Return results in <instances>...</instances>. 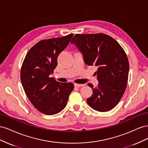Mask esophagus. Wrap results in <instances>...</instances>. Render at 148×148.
<instances>
[{
  "instance_id": "esophagus-1",
  "label": "esophagus",
  "mask_w": 148,
  "mask_h": 148,
  "mask_svg": "<svg viewBox=\"0 0 148 148\" xmlns=\"http://www.w3.org/2000/svg\"><path fill=\"white\" fill-rule=\"evenodd\" d=\"M74 86H75V87L79 88V87L83 86H84V84H77V83H75V84H74Z\"/></svg>"
}]
</instances>
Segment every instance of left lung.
I'll list each match as a JSON object with an SVG mask.
<instances>
[{
	"label": "left lung",
	"mask_w": 148,
	"mask_h": 148,
	"mask_svg": "<svg viewBox=\"0 0 148 148\" xmlns=\"http://www.w3.org/2000/svg\"><path fill=\"white\" fill-rule=\"evenodd\" d=\"M71 42L82 52L85 63L97 67L95 73L97 86L88 84L92 89V96L87 99L88 105L99 112L112 110L118 104L127 85L129 62L123 49L104 33L77 34Z\"/></svg>",
	"instance_id": "left-lung-1"
}]
</instances>
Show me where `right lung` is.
<instances>
[{"label": "right lung", "mask_w": 148, "mask_h": 148, "mask_svg": "<svg viewBox=\"0 0 148 148\" xmlns=\"http://www.w3.org/2000/svg\"><path fill=\"white\" fill-rule=\"evenodd\" d=\"M73 35L39 41L29 49L22 64L20 78L26 95L35 108L44 114L60 112L73 90L72 83H60L49 77L57 65L58 56Z\"/></svg>", "instance_id": "add662e5"}]
</instances>
